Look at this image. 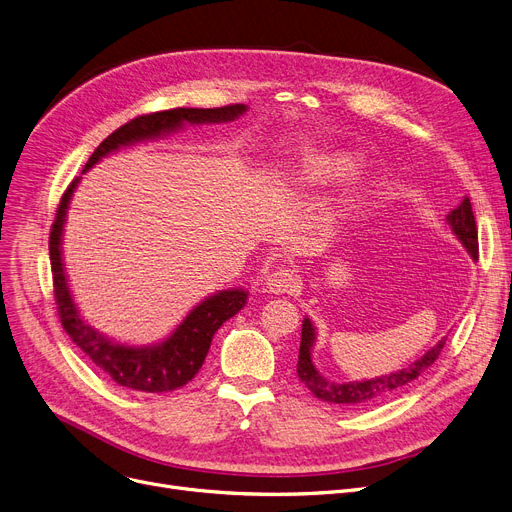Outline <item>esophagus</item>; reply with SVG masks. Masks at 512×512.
Listing matches in <instances>:
<instances>
[{
    "label": "esophagus",
    "mask_w": 512,
    "mask_h": 512,
    "mask_svg": "<svg viewBox=\"0 0 512 512\" xmlns=\"http://www.w3.org/2000/svg\"><path fill=\"white\" fill-rule=\"evenodd\" d=\"M297 283H299L297 273L293 268H287V266L275 268L266 279V287L273 293H291L297 287Z\"/></svg>",
    "instance_id": "obj_1"
}]
</instances>
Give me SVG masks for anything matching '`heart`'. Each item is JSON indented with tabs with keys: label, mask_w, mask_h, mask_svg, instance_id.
Segmentation results:
<instances>
[{
	"label": "heart",
	"mask_w": 512,
	"mask_h": 512,
	"mask_svg": "<svg viewBox=\"0 0 512 512\" xmlns=\"http://www.w3.org/2000/svg\"><path fill=\"white\" fill-rule=\"evenodd\" d=\"M349 169H351V161L347 157L320 159V161H310L304 167V175L314 184H324L328 179H335L349 173Z\"/></svg>",
	"instance_id": "1"
}]
</instances>
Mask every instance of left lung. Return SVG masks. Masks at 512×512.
I'll return each mask as SVG.
<instances>
[{
	"label": "left lung",
	"instance_id": "8db88e82",
	"mask_svg": "<svg viewBox=\"0 0 512 512\" xmlns=\"http://www.w3.org/2000/svg\"><path fill=\"white\" fill-rule=\"evenodd\" d=\"M446 221L450 227H453L457 237L461 239V244L469 250L473 260H477V256H479L477 225H475L469 198H465L455 210H450ZM314 339H316L314 326L306 318L302 324V345H299V357H297L299 380H302L308 386V390H312L318 399L335 403V405H349V407H366V405H372L376 401H382L390 395L399 393L401 388L411 384L417 376H422L436 362V357L440 355V351L446 343V339H442L426 355L419 357L417 362H413L393 374H386V376L372 378V380H362V382H333V380L322 378L312 364Z\"/></svg>",
	"mask_w": 512,
	"mask_h": 512
}]
</instances>
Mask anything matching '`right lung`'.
<instances>
[{
  "mask_svg": "<svg viewBox=\"0 0 512 512\" xmlns=\"http://www.w3.org/2000/svg\"><path fill=\"white\" fill-rule=\"evenodd\" d=\"M248 107L242 103L215 107V109H192V107H177L157 113H146L130 119L128 124L117 128L109 134L93 155L84 165V171L93 167L101 157L109 155L111 150L144 140L155 138L163 132H173L184 122L190 124H221L231 122L239 117ZM80 177L72 179V184L66 188L62 200L55 210V221L49 233V258H51V275H53V295L57 304V314L62 320V326L70 339L93 359V364L101 368L113 382L132 390H142V393H169L179 386L188 384L204 364V357L210 349L213 335L221 328L225 320L235 316L246 306L248 293L242 289L221 291L213 297L204 299L196 306L186 320L175 328V333L155 347H128L117 345L95 328L82 322L74 299L68 289V281L64 275L62 264V229L66 221V208L72 198V192Z\"/></svg>",
  "mask_w": 512,
  "mask_h": 512,
  "instance_id": "right-lung-1",
  "label": "right lung"
}]
</instances>
